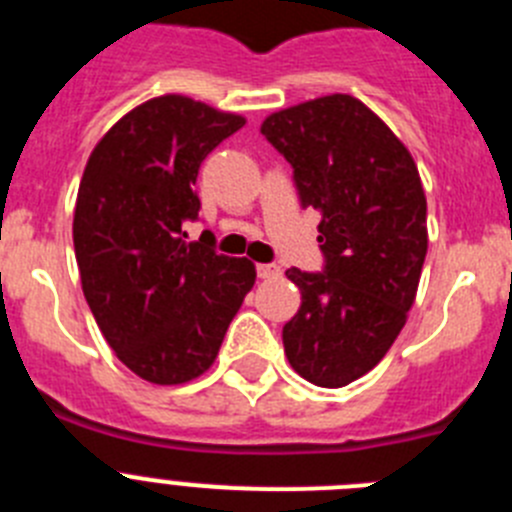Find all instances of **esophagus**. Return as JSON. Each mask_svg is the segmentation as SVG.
Here are the masks:
<instances>
[{"label":"esophagus","instance_id":"esophagus-1","mask_svg":"<svg viewBox=\"0 0 512 512\" xmlns=\"http://www.w3.org/2000/svg\"><path fill=\"white\" fill-rule=\"evenodd\" d=\"M256 274H259L261 279L277 277V274H279V266H277V264H259V266H256Z\"/></svg>","mask_w":512,"mask_h":512}]
</instances>
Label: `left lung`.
I'll use <instances>...</instances> for the list:
<instances>
[{"mask_svg": "<svg viewBox=\"0 0 512 512\" xmlns=\"http://www.w3.org/2000/svg\"><path fill=\"white\" fill-rule=\"evenodd\" d=\"M261 133L292 164L302 207L323 215V271L287 269L302 305L284 354L307 382L346 387L384 359L415 302L428 251L418 166L351 94L274 112Z\"/></svg>", "mask_w": 512, "mask_h": 512, "instance_id": "left-lung-1", "label": "left lung"}]
</instances>
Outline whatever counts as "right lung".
Listing matches in <instances>:
<instances>
[{
  "mask_svg": "<svg viewBox=\"0 0 512 512\" xmlns=\"http://www.w3.org/2000/svg\"><path fill=\"white\" fill-rule=\"evenodd\" d=\"M246 125L241 115L166 94L107 130L87 161L74 210L81 289L104 341L130 372L182 384L215 361L256 282L248 259L187 243L194 182L207 153Z\"/></svg>",
  "mask_w": 512,
  "mask_h": 512,
  "instance_id": "add662e5",
  "label": "right lung"
}]
</instances>
